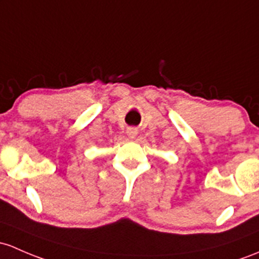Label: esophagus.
<instances>
[{"mask_svg":"<svg viewBox=\"0 0 259 259\" xmlns=\"http://www.w3.org/2000/svg\"><path fill=\"white\" fill-rule=\"evenodd\" d=\"M126 135L129 139H135L138 135V129L137 127H127L126 129Z\"/></svg>","mask_w":259,"mask_h":259,"instance_id":"34e87169","label":"esophagus"}]
</instances>
